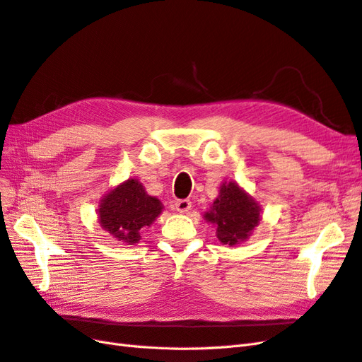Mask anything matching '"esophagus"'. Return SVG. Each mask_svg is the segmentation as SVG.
<instances>
[{"instance_id": "esophagus-1", "label": "esophagus", "mask_w": 362, "mask_h": 362, "mask_svg": "<svg viewBox=\"0 0 362 362\" xmlns=\"http://www.w3.org/2000/svg\"><path fill=\"white\" fill-rule=\"evenodd\" d=\"M192 208V202L189 199H180L175 202V210L178 213H187Z\"/></svg>"}]
</instances>
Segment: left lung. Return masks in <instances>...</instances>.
I'll use <instances>...</instances> for the list:
<instances>
[{"instance_id":"1","label":"left lung","mask_w":362,"mask_h":362,"mask_svg":"<svg viewBox=\"0 0 362 362\" xmlns=\"http://www.w3.org/2000/svg\"><path fill=\"white\" fill-rule=\"evenodd\" d=\"M204 221L216 228L218 242L237 246L254 233L261 222V205L237 181L223 182L210 210L204 213Z\"/></svg>"}]
</instances>
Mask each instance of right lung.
Instances as JSON below:
<instances>
[{"instance_id": "obj_1", "label": "right lung", "mask_w": 362, "mask_h": 362, "mask_svg": "<svg viewBox=\"0 0 362 362\" xmlns=\"http://www.w3.org/2000/svg\"><path fill=\"white\" fill-rule=\"evenodd\" d=\"M163 208L161 201L148 194L137 178H128L104 194L98 205V222L117 242L136 245L140 233L154 223Z\"/></svg>"}]
</instances>
